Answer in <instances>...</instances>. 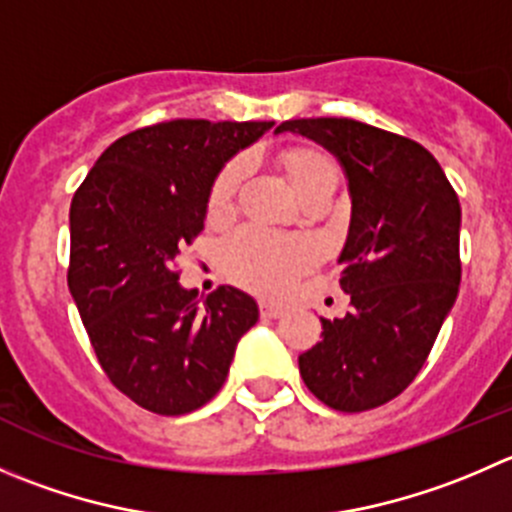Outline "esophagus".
Segmentation results:
<instances>
[{"label": "esophagus", "instance_id": "esophagus-1", "mask_svg": "<svg viewBox=\"0 0 512 512\" xmlns=\"http://www.w3.org/2000/svg\"><path fill=\"white\" fill-rule=\"evenodd\" d=\"M285 312H287L285 307L272 305V302H262V305H260V315L267 317V320H277V317H282Z\"/></svg>", "mask_w": 512, "mask_h": 512}]
</instances>
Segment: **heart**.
Returning <instances> with one entry per match:
<instances>
[{
    "label": "heart",
    "instance_id": "heart-1",
    "mask_svg": "<svg viewBox=\"0 0 512 512\" xmlns=\"http://www.w3.org/2000/svg\"><path fill=\"white\" fill-rule=\"evenodd\" d=\"M247 170L245 157L232 160L217 175L210 190V210H225L235 197L237 185ZM287 172L295 190L305 192L320 177H337L335 165L322 152L300 150L287 157ZM312 247L300 237H285L262 227H242L232 232L220 247V262L227 275L262 295H282L295 277L310 265Z\"/></svg>",
    "mask_w": 512,
    "mask_h": 512
}]
</instances>
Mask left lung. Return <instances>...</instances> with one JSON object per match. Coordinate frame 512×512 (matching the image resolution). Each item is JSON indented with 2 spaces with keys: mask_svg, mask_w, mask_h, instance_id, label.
I'll list each match as a JSON object with an SVG mask.
<instances>
[{
  "mask_svg": "<svg viewBox=\"0 0 512 512\" xmlns=\"http://www.w3.org/2000/svg\"><path fill=\"white\" fill-rule=\"evenodd\" d=\"M337 157L352 215L340 287L342 320L300 355L310 393L332 410L362 413L398 398L428 360L460 285V202L443 167L418 142L347 117L282 122Z\"/></svg>",
  "mask_w": 512,
  "mask_h": 512,
  "instance_id": "obj_1",
  "label": "left lung"
}]
</instances>
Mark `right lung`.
Instances as JSON below:
<instances>
[{"label": "right lung", "mask_w": 512, "mask_h": 512, "mask_svg": "<svg viewBox=\"0 0 512 512\" xmlns=\"http://www.w3.org/2000/svg\"><path fill=\"white\" fill-rule=\"evenodd\" d=\"M275 122L172 119L119 137L69 207L67 285L112 385L157 415L210 403L257 302L222 285L197 300L175 262L205 227L212 182Z\"/></svg>", "instance_id": "obj_1"}]
</instances>
